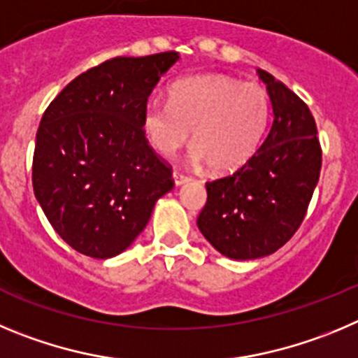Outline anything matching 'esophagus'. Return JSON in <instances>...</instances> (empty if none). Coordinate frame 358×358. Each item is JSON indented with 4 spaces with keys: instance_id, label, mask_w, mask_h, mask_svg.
<instances>
[{
    "instance_id": "esophagus-1",
    "label": "esophagus",
    "mask_w": 358,
    "mask_h": 358,
    "mask_svg": "<svg viewBox=\"0 0 358 358\" xmlns=\"http://www.w3.org/2000/svg\"><path fill=\"white\" fill-rule=\"evenodd\" d=\"M173 180H175V185H183V183L191 182V176L183 175V173L180 171H175L173 173Z\"/></svg>"
}]
</instances>
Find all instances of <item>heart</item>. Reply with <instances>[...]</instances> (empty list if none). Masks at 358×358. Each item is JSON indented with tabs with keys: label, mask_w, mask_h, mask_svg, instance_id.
<instances>
[{
	"label": "heart",
	"mask_w": 358,
	"mask_h": 358,
	"mask_svg": "<svg viewBox=\"0 0 358 358\" xmlns=\"http://www.w3.org/2000/svg\"><path fill=\"white\" fill-rule=\"evenodd\" d=\"M269 115L262 87L207 75L173 83L169 103L148 101L141 127L150 146L167 159L189 143L192 130V159L205 160L214 173H230L255 155Z\"/></svg>",
	"instance_id": "obj_1"
}]
</instances>
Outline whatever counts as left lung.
<instances>
[{"instance_id": "left-lung-1", "label": "left lung", "mask_w": 358, "mask_h": 358, "mask_svg": "<svg viewBox=\"0 0 358 358\" xmlns=\"http://www.w3.org/2000/svg\"><path fill=\"white\" fill-rule=\"evenodd\" d=\"M273 123L255 155L223 178L207 182L198 215L205 239L228 259L271 255L303 223L321 171V146L310 110L291 89L259 69Z\"/></svg>"}]
</instances>
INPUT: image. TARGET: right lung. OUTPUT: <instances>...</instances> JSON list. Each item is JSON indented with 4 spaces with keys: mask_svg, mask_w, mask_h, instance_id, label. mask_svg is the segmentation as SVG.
<instances>
[{
    "mask_svg": "<svg viewBox=\"0 0 358 358\" xmlns=\"http://www.w3.org/2000/svg\"><path fill=\"white\" fill-rule=\"evenodd\" d=\"M176 51L115 57L67 83L37 130L31 182L55 231L73 250L110 259L146 228L175 185L148 144L143 108Z\"/></svg>",
    "mask_w": 358,
    "mask_h": 358,
    "instance_id": "add662e5",
    "label": "right lung"
}]
</instances>
